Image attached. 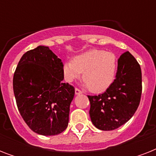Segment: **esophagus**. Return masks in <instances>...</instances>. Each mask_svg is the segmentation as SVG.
Instances as JSON below:
<instances>
[{"label":"esophagus","instance_id":"esophagus-1","mask_svg":"<svg viewBox=\"0 0 156 156\" xmlns=\"http://www.w3.org/2000/svg\"><path fill=\"white\" fill-rule=\"evenodd\" d=\"M82 91H81L79 89H78V88H75V95H80V94H82Z\"/></svg>","mask_w":156,"mask_h":156}]
</instances>
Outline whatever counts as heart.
<instances>
[{"label":"heart","instance_id":"1","mask_svg":"<svg viewBox=\"0 0 156 156\" xmlns=\"http://www.w3.org/2000/svg\"><path fill=\"white\" fill-rule=\"evenodd\" d=\"M64 77L72 83L83 73L84 86L92 92L106 90L114 82L117 71V58L112 52L101 49H90L64 62Z\"/></svg>","mask_w":156,"mask_h":156}]
</instances>
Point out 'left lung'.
Here are the masks:
<instances>
[{
  "instance_id": "left-lung-1",
  "label": "left lung",
  "mask_w": 156,
  "mask_h": 156,
  "mask_svg": "<svg viewBox=\"0 0 156 156\" xmlns=\"http://www.w3.org/2000/svg\"><path fill=\"white\" fill-rule=\"evenodd\" d=\"M142 95V71L130 52H126L117 61L116 79L106 91L88 95L90 116L100 130H113L126 123L138 109Z\"/></svg>"
}]
</instances>
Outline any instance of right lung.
Segmentation results:
<instances>
[{
    "label": "right lung",
    "mask_w": 156,
    "mask_h": 156,
    "mask_svg": "<svg viewBox=\"0 0 156 156\" xmlns=\"http://www.w3.org/2000/svg\"><path fill=\"white\" fill-rule=\"evenodd\" d=\"M62 61L46 46L23 54L13 74V87L21 116L29 128L44 136L68 126L74 87L64 83Z\"/></svg>",
    "instance_id": "obj_1"
}]
</instances>
